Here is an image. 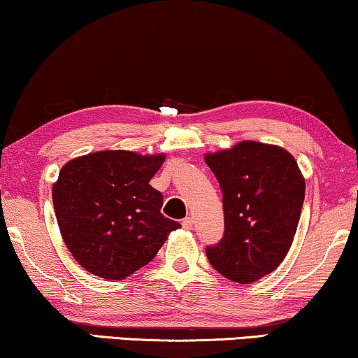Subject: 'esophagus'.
Instances as JSON below:
<instances>
[{
    "mask_svg": "<svg viewBox=\"0 0 358 358\" xmlns=\"http://www.w3.org/2000/svg\"><path fill=\"white\" fill-rule=\"evenodd\" d=\"M181 225H183V229L191 230V229H193V219H191V217L183 219V222H181Z\"/></svg>",
    "mask_w": 358,
    "mask_h": 358,
    "instance_id": "obj_1",
    "label": "esophagus"
}]
</instances>
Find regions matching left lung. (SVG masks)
<instances>
[{
    "instance_id": "8db88e82",
    "label": "left lung",
    "mask_w": 358,
    "mask_h": 358,
    "mask_svg": "<svg viewBox=\"0 0 358 358\" xmlns=\"http://www.w3.org/2000/svg\"><path fill=\"white\" fill-rule=\"evenodd\" d=\"M224 194V236L208 246L215 271L238 284L273 273L294 241L305 178L294 155L273 144L241 141L206 154Z\"/></svg>"
}]
</instances>
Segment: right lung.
<instances>
[{"label": "right lung", "instance_id": "obj_1", "mask_svg": "<svg viewBox=\"0 0 358 358\" xmlns=\"http://www.w3.org/2000/svg\"><path fill=\"white\" fill-rule=\"evenodd\" d=\"M165 154L99 150L69 160L52 196L58 227L74 259L102 279L128 278L154 259L172 230L162 193L149 185Z\"/></svg>", "mask_w": 358, "mask_h": 358}]
</instances>
